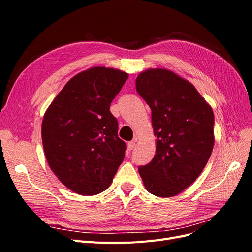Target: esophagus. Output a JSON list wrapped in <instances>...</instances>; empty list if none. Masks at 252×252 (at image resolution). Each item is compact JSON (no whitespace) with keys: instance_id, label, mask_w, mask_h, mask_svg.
Returning <instances> with one entry per match:
<instances>
[{"instance_id":"1","label":"esophagus","mask_w":252,"mask_h":252,"mask_svg":"<svg viewBox=\"0 0 252 252\" xmlns=\"http://www.w3.org/2000/svg\"><path fill=\"white\" fill-rule=\"evenodd\" d=\"M128 146V150H132L134 147H135V142L134 141H131V142H128L127 144Z\"/></svg>"}]
</instances>
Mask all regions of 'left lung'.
<instances>
[{
  "mask_svg": "<svg viewBox=\"0 0 252 252\" xmlns=\"http://www.w3.org/2000/svg\"><path fill=\"white\" fill-rule=\"evenodd\" d=\"M135 88L149 105L158 138L154 158L139 173L151 194L174 196L197 179L211 156L213 111L191 83L163 68L141 72Z\"/></svg>",
  "mask_w": 252,
  "mask_h": 252,
  "instance_id": "8db88e82",
  "label": "left lung"
}]
</instances>
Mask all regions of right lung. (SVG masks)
<instances>
[{
	"mask_svg": "<svg viewBox=\"0 0 252 252\" xmlns=\"http://www.w3.org/2000/svg\"><path fill=\"white\" fill-rule=\"evenodd\" d=\"M128 74L93 67L74 75L52 101L42 122L48 165L73 192L94 195L107 189L125 157L110 104Z\"/></svg>",
	"mask_w": 252,
	"mask_h": 252,
	"instance_id": "right-lung-1",
	"label": "right lung"
}]
</instances>
